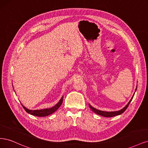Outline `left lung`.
I'll use <instances>...</instances> for the list:
<instances>
[{
	"instance_id": "8db88e82",
	"label": "left lung",
	"mask_w": 148,
	"mask_h": 148,
	"mask_svg": "<svg viewBox=\"0 0 148 148\" xmlns=\"http://www.w3.org/2000/svg\"><path fill=\"white\" fill-rule=\"evenodd\" d=\"M135 95V94H134ZM134 95L133 96L132 98L131 99V100L129 101V102L127 104V105L125 106L124 108H123L122 109H121L120 110H119V111H114V112H106V111H102V110H97V109H96L94 108V107H92L91 106L89 105V107H90L91 109L93 111L95 112L98 115H100L101 116H103V117H114V116H116V115H120L122 114V113H123L125 111V110H126L127 109V107H128L130 103L131 102L133 97Z\"/></svg>"
}]
</instances>
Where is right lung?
<instances>
[{"label":"right lung","mask_w":148,"mask_h":148,"mask_svg":"<svg viewBox=\"0 0 148 148\" xmlns=\"http://www.w3.org/2000/svg\"><path fill=\"white\" fill-rule=\"evenodd\" d=\"M63 99L64 97H62L61 98V99L60 100V101L57 103V104L53 106L52 108L50 109H41V110H29L28 109H26L25 107H24L23 105V107L24 108V109L26 110V112H28V114L33 115H35L37 116V117H45V116H47L49 115H50L52 113L56 112L58 109L59 108L60 106L62 105V102H63Z\"/></svg>","instance_id":"add662e5"}]
</instances>
